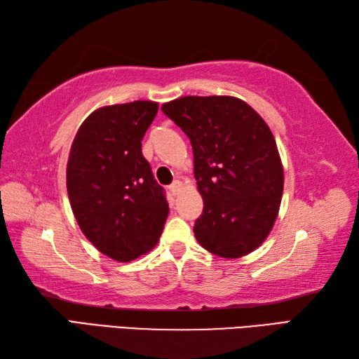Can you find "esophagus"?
<instances>
[{
  "label": "esophagus",
  "instance_id": "34e87169",
  "mask_svg": "<svg viewBox=\"0 0 359 359\" xmlns=\"http://www.w3.org/2000/svg\"><path fill=\"white\" fill-rule=\"evenodd\" d=\"M180 188H182V184H180L179 180H175V182H172V184L170 185V193L172 196H177L179 191H180Z\"/></svg>",
  "mask_w": 359,
  "mask_h": 359
}]
</instances>
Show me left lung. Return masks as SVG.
<instances>
[{"label": "left lung", "instance_id": "8db88e82", "mask_svg": "<svg viewBox=\"0 0 359 359\" xmlns=\"http://www.w3.org/2000/svg\"><path fill=\"white\" fill-rule=\"evenodd\" d=\"M193 147L203 212L194 236L210 253L236 259L270 234L284 191V168L264 118L228 95H188L162 104Z\"/></svg>", "mask_w": 359, "mask_h": 359}]
</instances>
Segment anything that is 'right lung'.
<instances>
[{"instance_id": "1", "label": "right lung", "mask_w": 359, "mask_h": 359, "mask_svg": "<svg viewBox=\"0 0 359 359\" xmlns=\"http://www.w3.org/2000/svg\"><path fill=\"white\" fill-rule=\"evenodd\" d=\"M158 104L137 100L103 106L83 121L66 170L67 196L80 230L114 261L154 248L166 222L165 189L142 154Z\"/></svg>"}]
</instances>
